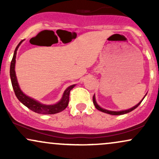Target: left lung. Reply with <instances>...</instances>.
<instances>
[{
    "label": "left lung",
    "instance_id": "8db88e82",
    "mask_svg": "<svg viewBox=\"0 0 159 159\" xmlns=\"http://www.w3.org/2000/svg\"><path fill=\"white\" fill-rule=\"evenodd\" d=\"M147 95V94H146ZM145 95V96H146ZM145 96H144L143 98H145ZM143 99L141 100V101L138 104V105H136L135 106H134L132 108L130 109H128V110H125V111H108V110H105V109L102 108V107H101L99 106V105H98L97 102H96V98H95V96H93V104L95 105V107H96V109H98V111H102V112H104V113H106V114H111V115H122V114H127V113H129L131 112V111H132L133 110H134V109L136 108V107H138L139 106V105L140 103H141V102L143 101Z\"/></svg>",
    "mask_w": 159,
    "mask_h": 159
}]
</instances>
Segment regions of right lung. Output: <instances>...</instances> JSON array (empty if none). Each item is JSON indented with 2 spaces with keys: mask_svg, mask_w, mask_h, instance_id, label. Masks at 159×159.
Returning a JSON list of instances; mask_svg holds the SVG:
<instances>
[{
  "mask_svg": "<svg viewBox=\"0 0 159 159\" xmlns=\"http://www.w3.org/2000/svg\"><path fill=\"white\" fill-rule=\"evenodd\" d=\"M23 40H21V42L19 43V45H17L15 49V52H14L13 57H12V61H11L10 64V78H11V82H12V88H13L14 92L17 97L18 99L24 105H25L27 107H28L30 110L34 111V112L38 113V114H54L57 113H59L61 111H63L64 109L68 106L69 104V93H70L71 90L75 87V84L69 86L68 88L64 91L63 95V97L61 99V101L58 102L57 103H56L55 105H43V104L39 102L36 101L34 98H31L29 96H27L25 95L22 91L20 89L19 84H18L17 78H16V71H15V65H16V53H17L18 48L19 47V45H21V43H22Z\"/></svg>",
  "mask_w": 159,
  "mask_h": 159,
  "instance_id": "obj_1",
  "label": "right lung"
}]
</instances>
